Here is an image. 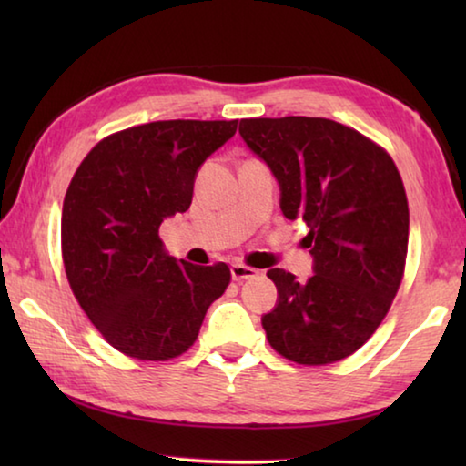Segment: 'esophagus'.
<instances>
[{"label":"esophagus","mask_w":466,"mask_h":466,"mask_svg":"<svg viewBox=\"0 0 466 466\" xmlns=\"http://www.w3.org/2000/svg\"><path fill=\"white\" fill-rule=\"evenodd\" d=\"M230 271H232V279H234V281L252 279V278H257V275H258L257 269H252V267L242 265V263H234V265L230 267Z\"/></svg>","instance_id":"34e87169"}]
</instances>
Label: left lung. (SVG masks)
I'll use <instances>...</instances> for the list:
<instances>
[{"label": "left lung", "instance_id": "1", "mask_svg": "<svg viewBox=\"0 0 466 466\" xmlns=\"http://www.w3.org/2000/svg\"><path fill=\"white\" fill-rule=\"evenodd\" d=\"M240 136L278 178L283 216L310 228L312 278L267 271L279 296L263 317L267 341L304 366L351 356L380 327L405 273L409 203L392 157L322 116L242 119Z\"/></svg>", "mask_w": 466, "mask_h": 466}]
</instances>
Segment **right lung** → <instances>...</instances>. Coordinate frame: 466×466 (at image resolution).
I'll return each mask as SVG.
<instances>
[{
	"mask_svg": "<svg viewBox=\"0 0 466 466\" xmlns=\"http://www.w3.org/2000/svg\"><path fill=\"white\" fill-rule=\"evenodd\" d=\"M238 121H154L100 139L63 199L61 257L77 304L125 356L167 361L199 335L230 267L168 257L160 224L185 214L195 175Z\"/></svg>",
	"mask_w": 466,
	"mask_h": 466,
	"instance_id": "1",
	"label": "right lung"
}]
</instances>
